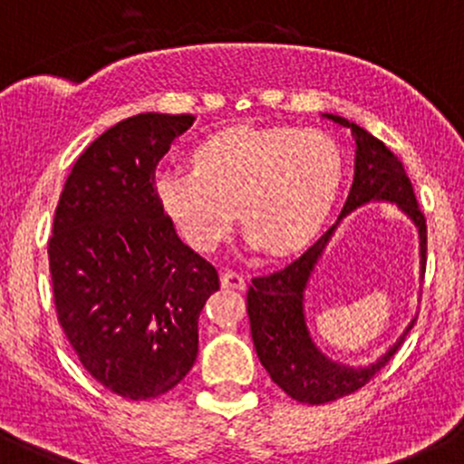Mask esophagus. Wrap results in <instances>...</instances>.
I'll use <instances>...</instances> for the list:
<instances>
[{
    "instance_id": "1",
    "label": "esophagus",
    "mask_w": 464,
    "mask_h": 464,
    "mask_svg": "<svg viewBox=\"0 0 464 464\" xmlns=\"http://www.w3.org/2000/svg\"><path fill=\"white\" fill-rule=\"evenodd\" d=\"M221 285H223V288L243 290V288H246V279H243V275H238V272L226 270L221 275Z\"/></svg>"
}]
</instances>
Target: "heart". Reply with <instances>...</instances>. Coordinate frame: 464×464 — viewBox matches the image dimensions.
<instances>
[{"label": "heart", "mask_w": 464, "mask_h": 464, "mask_svg": "<svg viewBox=\"0 0 464 464\" xmlns=\"http://www.w3.org/2000/svg\"><path fill=\"white\" fill-rule=\"evenodd\" d=\"M343 176L342 151L314 129L234 127L194 151V169L162 167L156 194L185 241L212 252L241 218L252 247L288 255L326 221Z\"/></svg>", "instance_id": "obj_1"}]
</instances>
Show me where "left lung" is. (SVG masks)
Wrapping results in <instances>:
<instances>
[{
	"instance_id": "left-lung-1",
	"label": "left lung",
	"mask_w": 464,
	"mask_h": 464,
	"mask_svg": "<svg viewBox=\"0 0 464 464\" xmlns=\"http://www.w3.org/2000/svg\"><path fill=\"white\" fill-rule=\"evenodd\" d=\"M335 125L348 127L355 140V176H353L351 192L343 203L337 223L317 243L308 247L299 259L276 270L272 275L252 279L247 290V314H250L252 342L256 355L279 389L293 400L304 404H326L343 395L355 393L366 384L391 357L402 346L404 337L413 328L415 317L411 319L404 333L375 357L371 364L346 366L324 355L322 348L314 343L305 322V288L314 275L319 259L326 252L328 243L335 237L339 223L369 203H391L411 218L420 238V276H424L427 266V223L415 200L413 185L398 156L389 150L373 133L362 129L355 122L337 113H322Z\"/></svg>"
}]
</instances>
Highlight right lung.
Instances as JSON below:
<instances>
[{"label": "right lung", "instance_id": "obj_1", "mask_svg": "<svg viewBox=\"0 0 464 464\" xmlns=\"http://www.w3.org/2000/svg\"><path fill=\"white\" fill-rule=\"evenodd\" d=\"M194 116L138 113L95 138L66 179L49 238L57 319L80 362L127 400L159 398L197 362L218 290L156 194V165Z\"/></svg>", "mask_w": 464, "mask_h": 464}]
</instances>
